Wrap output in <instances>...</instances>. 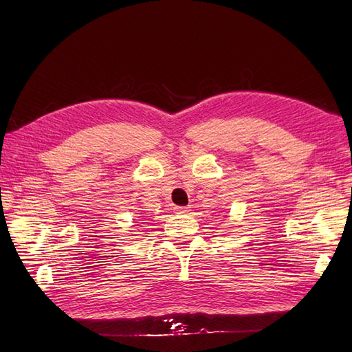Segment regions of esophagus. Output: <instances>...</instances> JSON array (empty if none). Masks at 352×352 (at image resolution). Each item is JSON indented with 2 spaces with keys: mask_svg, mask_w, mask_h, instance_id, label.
<instances>
[{
  "mask_svg": "<svg viewBox=\"0 0 352 352\" xmlns=\"http://www.w3.org/2000/svg\"><path fill=\"white\" fill-rule=\"evenodd\" d=\"M189 208L190 207H175V212H176V214H186V212L189 211Z\"/></svg>",
  "mask_w": 352,
  "mask_h": 352,
  "instance_id": "obj_1",
  "label": "esophagus"
}]
</instances>
